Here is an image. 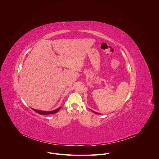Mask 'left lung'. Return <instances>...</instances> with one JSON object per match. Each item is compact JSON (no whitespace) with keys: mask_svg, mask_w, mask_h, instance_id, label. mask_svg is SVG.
<instances>
[{"mask_svg":"<svg viewBox=\"0 0 159 159\" xmlns=\"http://www.w3.org/2000/svg\"><path fill=\"white\" fill-rule=\"evenodd\" d=\"M93 112H94V111H93ZM94 113H95V112H94ZM97 114H100V113H97Z\"/></svg>","mask_w":159,"mask_h":159,"instance_id":"obj_1","label":"left lung"}]
</instances>
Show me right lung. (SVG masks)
Returning a JSON list of instances; mask_svg holds the SVG:
<instances>
[{"instance_id":"right-lung-1","label":"right lung","mask_w":159,"mask_h":159,"mask_svg":"<svg viewBox=\"0 0 159 159\" xmlns=\"http://www.w3.org/2000/svg\"><path fill=\"white\" fill-rule=\"evenodd\" d=\"M61 108V107L54 110V111H40V110H35V109H32L34 111H35L36 113H37L40 114H54L56 113L57 112H58L59 111V110Z\"/></svg>"}]
</instances>
